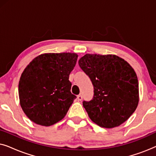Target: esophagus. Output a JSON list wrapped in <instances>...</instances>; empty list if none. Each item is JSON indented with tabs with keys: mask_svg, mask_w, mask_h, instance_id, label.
I'll use <instances>...</instances> for the list:
<instances>
[{
	"mask_svg": "<svg viewBox=\"0 0 156 156\" xmlns=\"http://www.w3.org/2000/svg\"><path fill=\"white\" fill-rule=\"evenodd\" d=\"M77 99H78V101H81V100L82 99V94H79L77 96Z\"/></svg>",
	"mask_w": 156,
	"mask_h": 156,
	"instance_id": "esophagus-1",
	"label": "esophagus"
}]
</instances>
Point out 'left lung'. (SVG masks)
Masks as SVG:
<instances>
[{
	"label": "left lung",
	"mask_w": 156,
	"mask_h": 156,
	"mask_svg": "<svg viewBox=\"0 0 156 156\" xmlns=\"http://www.w3.org/2000/svg\"><path fill=\"white\" fill-rule=\"evenodd\" d=\"M79 65L94 86L92 99L83 101L91 120L106 129L125 122L139 101L137 75L131 66L116 55L97 54L85 55Z\"/></svg>",
	"instance_id": "left-lung-1"
}]
</instances>
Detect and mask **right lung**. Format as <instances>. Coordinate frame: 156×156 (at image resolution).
I'll list each match as a JSON object with an SVG mask.
<instances>
[{
  "mask_svg": "<svg viewBox=\"0 0 156 156\" xmlns=\"http://www.w3.org/2000/svg\"><path fill=\"white\" fill-rule=\"evenodd\" d=\"M75 53H48L35 57L21 74L20 104L37 124L50 126L62 120L76 99L69 76L75 67Z\"/></svg>",
  "mask_w": 156,
  "mask_h": 156,
  "instance_id": "add662e5",
  "label": "right lung"
}]
</instances>
